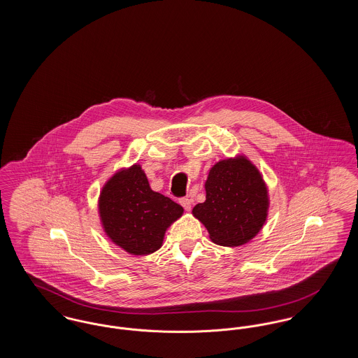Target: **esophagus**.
I'll return each mask as SVG.
<instances>
[{
	"instance_id": "esophagus-1",
	"label": "esophagus",
	"mask_w": 358,
	"mask_h": 358,
	"mask_svg": "<svg viewBox=\"0 0 358 358\" xmlns=\"http://www.w3.org/2000/svg\"><path fill=\"white\" fill-rule=\"evenodd\" d=\"M180 204L184 206V209L185 210H190V208H192V200L190 199H187V197H184V199H181L180 200Z\"/></svg>"
}]
</instances>
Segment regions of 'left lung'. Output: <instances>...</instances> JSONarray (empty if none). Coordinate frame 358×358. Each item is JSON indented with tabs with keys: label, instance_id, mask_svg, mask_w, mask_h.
Listing matches in <instances>:
<instances>
[{
	"label": "left lung",
	"instance_id": "left-lung-1",
	"mask_svg": "<svg viewBox=\"0 0 358 358\" xmlns=\"http://www.w3.org/2000/svg\"><path fill=\"white\" fill-rule=\"evenodd\" d=\"M205 192L206 200L192 213L215 244L238 247L260 232L268 216V189L245 155L216 162L208 173Z\"/></svg>",
	"mask_w": 358,
	"mask_h": 358
}]
</instances>
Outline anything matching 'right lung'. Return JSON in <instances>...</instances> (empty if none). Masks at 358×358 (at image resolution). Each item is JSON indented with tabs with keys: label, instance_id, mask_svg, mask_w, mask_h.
I'll use <instances>...</instances> for the list:
<instances>
[{
	"label": "right lung",
	"instance_id": "add662e5",
	"mask_svg": "<svg viewBox=\"0 0 358 358\" xmlns=\"http://www.w3.org/2000/svg\"><path fill=\"white\" fill-rule=\"evenodd\" d=\"M103 231L130 255H150L162 247L166 229L184 208L154 192L141 165L114 173L98 200Z\"/></svg>",
	"mask_w": 358,
	"mask_h": 358
}]
</instances>
